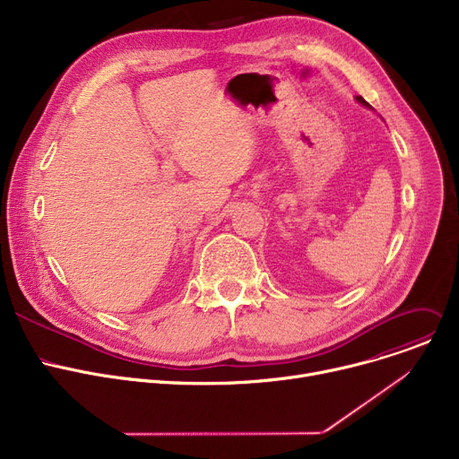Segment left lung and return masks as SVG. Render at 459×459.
<instances>
[{
	"label": "left lung",
	"instance_id": "1",
	"mask_svg": "<svg viewBox=\"0 0 459 459\" xmlns=\"http://www.w3.org/2000/svg\"><path fill=\"white\" fill-rule=\"evenodd\" d=\"M356 100H358V101H359V103H361V105H368V101H365V100H363V98H361V96H358V98H356Z\"/></svg>",
	"mask_w": 459,
	"mask_h": 459
}]
</instances>
